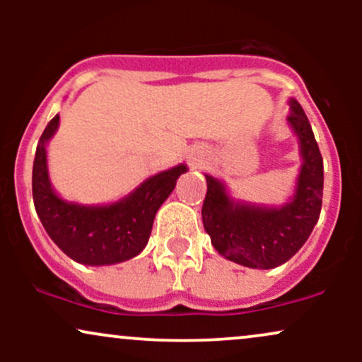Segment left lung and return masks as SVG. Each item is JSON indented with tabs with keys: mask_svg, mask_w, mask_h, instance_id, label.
<instances>
[{
	"mask_svg": "<svg viewBox=\"0 0 362 362\" xmlns=\"http://www.w3.org/2000/svg\"><path fill=\"white\" fill-rule=\"evenodd\" d=\"M288 124L300 143L301 167L294 192L281 206L235 199L226 184L204 173L207 194L202 223L211 243L224 259L250 269H274L305 245L320 218L323 160L310 120L296 98H289Z\"/></svg>",
	"mask_w": 362,
	"mask_h": 362,
	"instance_id": "1",
	"label": "left lung"
}]
</instances>
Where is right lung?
<instances>
[{"instance_id":"obj_1","label":"right lung","mask_w":362,"mask_h":362,"mask_svg":"<svg viewBox=\"0 0 362 362\" xmlns=\"http://www.w3.org/2000/svg\"><path fill=\"white\" fill-rule=\"evenodd\" d=\"M59 127L52 117L37 144L32 194L40 223L51 240L69 259L83 265H112L139 255L151 235L155 216L175 189L187 165L178 163L146 178L119 201L109 204H78L54 190L47 168V144Z\"/></svg>"}]
</instances>
